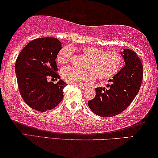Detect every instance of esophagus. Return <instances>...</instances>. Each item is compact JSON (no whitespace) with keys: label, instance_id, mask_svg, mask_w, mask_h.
<instances>
[{"label":"esophagus","instance_id":"esophagus-1","mask_svg":"<svg viewBox=\"0 0 158 158\" xmlns=\"http://www.w3.org/2000/svg\"><path fill=\"white\" fill-rule=\"evenodd\" d=\"M77 86V87H79L80 88H81V89H83V90H85V89H86V88H88V85H75Z\"/></svg>","mask_w":158,"mask_h":158}]
</instances>
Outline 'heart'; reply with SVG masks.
I'll return each instance as SVG.
<instances>
[{
  "label": "heart",
  "instance_id": "b5f03b06",
  "mask_svg": "<svg viewBox=\"0 0 158 158\" xmlns=\"http://www.w3.org/2000/svg\"><path fill=\"white\" fill-rule=\"evenodd\" d=\"M80 52L87 57L83 64L85 68L68 66L62 69V77L67 83L77 85L82 82L92 81L96 76L101 80L109 79L114 76L122 65V56L116 51L83 46L80 48ZM73 55V47L67 45L58 52L57 61L60 64L67 63L71 61Z\"/></svg>",
  "mask_w": 158,
  "mask_h": 158
}]
</instances>
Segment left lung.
<instances>
[{"mask_svg":"<svg viewBox=\"0 0 158 158\" xmlns=\"http://www.w3.org/2000/svg\"><path fill=\"white\" fill-rule=\"evenodd\" d=\"M125 66L109 80L108 89L96 88V95L88 101V106L96 115L111 117L124 111L139 92L143 77V66L137 54L124 49L121 52Z\"/></svg>","mask_w":158,"mask_h":158,"instance_id":"obj_1","label":"left lung"}]
</instances>
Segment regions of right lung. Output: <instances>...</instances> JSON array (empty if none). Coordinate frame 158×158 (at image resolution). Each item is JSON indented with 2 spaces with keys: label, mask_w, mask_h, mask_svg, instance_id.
<instances>
[{
  "label": "right lung",
  "mask_w": 158,
  "mask_h": 158,
  "mask_svg": "<svg viewBox=\"0 0 158 158\" xmlns=\"http://www.w3.org/2000/svg\"><path fill=\"white\" fill-rule=\"evenodd\" d=\"M61 44L56 38L36 39L26 45L16 59L19 92L25 103L36 111L52 110L64 97L66 83L62 80L57 84L47 81L49 77L60 79L55 60Z\"/></svg>",
  "instance_id": "add662e5"
}]
</instances>
